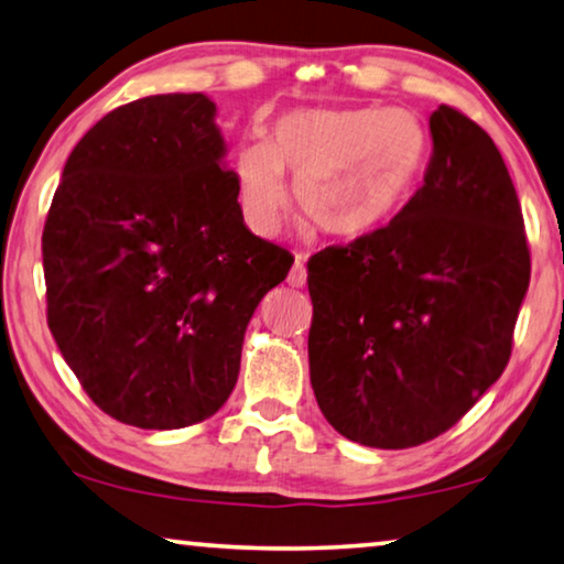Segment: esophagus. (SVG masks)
Returning a JSON list of instances; mask_svg holds the SVG:
<instances>
[{"instance_id": "1", "label": "esophagus", "mask_w": 564, "mask_h": 564, "mask_svg": "<svg viewBox=\"0 0 564 564\" xmlns=\"http://www.w3.org/2000/svg\"><path fill=\"white\" fill-rule=\"evenodd\" d=\"M289 285L291 289H304L306 285V265L301 263V260H296V263H293V268H291V273H289Z\"/></svg>"}]
</instances>
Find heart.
I'll return each mask as SVG.
<instances>
[{"mask_svg":"<svg viewBox=\"0 0 564 564\" xmlns=\"http://www.w3.org/2000/svg\"><path fill=\"white\" fill-rule=\"evenodd\" d=\"M427 131L405 108H301L273 126V141H248L232 162L246 223L279 230L296 184L299 209L336 240H365L413 195L427 162Z\"/></svg>","mask_w":564,"mask_h":564,"instance_id":"obj_1","label":"heart"}]
</instances>
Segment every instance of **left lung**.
<instances>
[{"instance_id":"1","label":"left lung","mask_w":564,"mask_h":564,"mask_svg":"<svg viewBox=\"0 0 564 564\" xmlns=\"http://www.w3.org/2000/svg\"><path fill=\"white\" fill-rule=\"evenodd\" d=\"M425 182L390 225L308 260L311 388L344 438L413 448L499 380L529 289L522 207L489 133L431 116Z\"/></svg>"}]
</instances>
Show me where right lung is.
I'll use <instances>...</instances> for the list:
<instances>
[{
    "label": "right lung",
    "mask_w": 564,
    "mask_h": 564,
    "mask_svg": "<svg viewBox=\"0 0 564 564\" xmlns=\"http://www.w3.org/2000/svg\"><path fill=\"white\" fill-rule=\"evenodd\" d=\"M205 94L139 98L67 156L42 232L47 326L96 405L174 431L238 382L260 299L289 253L248 230Z\"/></svg>",
    "instance_id": "1"
}]
</instances>
